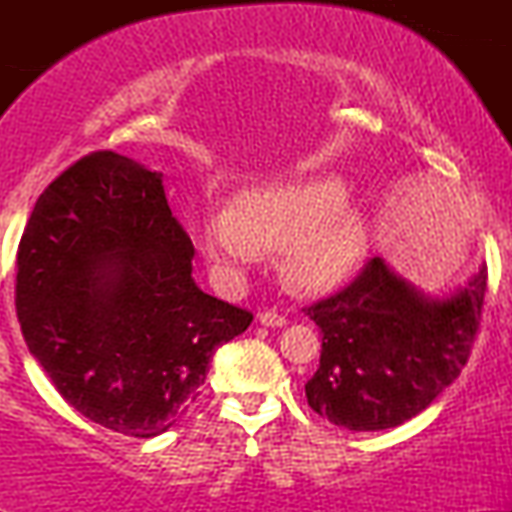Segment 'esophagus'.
Returning a JSON list of instances; mask_svg holds the SVG:
<instances>
[{
  "instance_id": "1",
  "label": "esophagus",
  "mask_w": 512,
  "mask_h": 512,
  "mask_svg": "<svg viewBox=\"0 0 512 512\" xmlns=\"http://www.w3.org/2000/svg\"><path fill=\"white\" fill-rule=\"evenodd\" d=\"M257 317H260V322L264 327H284L286 322H289L284 315L276 313V310H264V313H260Z\"/></svg>"
}]
</instances>
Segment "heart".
Masks as SVG:
<instances>
[{"label":"heart","mask_w":512,"mask_h":512,"mask_svg":"<svg viewBox=\"0 0 512 512\" xmlns=\"http://www.w3.org/2000/svg\"><path fill=\"white\" fill-rule=\"evenodd\" d=\"M349 182L313 175L267 182L236 199V211L204 221V250L228 279H240L262 257L281 250V272L293 286L325 291L351 274L366 250V219L351 209Z\"/></svg>","instance_id":"b5f03b06"}]
</instances>
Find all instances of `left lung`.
<instances>
[{
	"mask_svg": "<svg viewBox=\"0 0 512 512\" xmlns=\"http://www.w3.org/2000/svg\"><path fill=\"white\" fill-rule=\"evenodd\" d=\"M486 267L443 301L421 296L380 257L342 291L303 313L320 327V366L305 383L310 409L349 431H385L421 414L472 354Z\"/></svg>",
	"mask_w": 512,
	"mask_h": 512,
	"instance_id": "left-lung-1",
	"label": "left lung"
}]
</instances>
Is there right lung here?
Returning a JSON list of instances; mask_svg holds the SVG:
<instances>
[{
  "label": "right lung",
  "mask_w": 512,
  "mask_h": 512,
  "mask_svg": "<svg viewBox=\"0 0 512 512\" xmlns=\"http://www.w3.org/2000/svg\"><path fill=\"white\" fill-rule=\"evenodd\" d=\"M161 173L93 151L45 187L16 252L28 351L72 407L127 438L168 431L252 313L197 289Z\"/></svg>",
  "instance_id": "add662e5"
}]
</instances>
